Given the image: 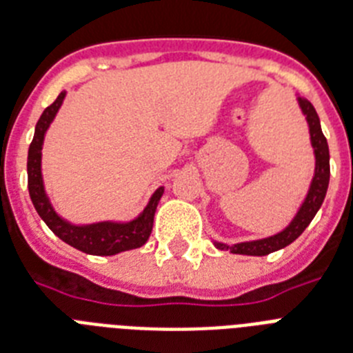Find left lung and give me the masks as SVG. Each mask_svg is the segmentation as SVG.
I'll list each match as a JSON object with an SVG mask.
<instances>
[{
	"mask_svg": "<svg viewBox=\"0 0 353 353\" xmlns=\"http://www.w3.org/2000/svg\"><path fill=\"white\" fill-rule=\"evenodd\" d=\"M299 106H301L303 113L307 115L308 126H310V141L314 145V153H316V174H314L312 185L308 191L305 202H303L301 209L292 220V223L285 229V231L278 232V234L265 238V240L256 241H245V243H236V245H225V243H214L218 249L231 250L232 254H247V256H267L274 250L283 249V247L290 245L298 236L308 227V223L312 222L316 212L321 208L325 194H327L328 182H330V153H328L327 139L323 135L321 124H319V117H317L316 110L307 99L299 97Z\"/></svg>",
	"mask_w": 353,
	"mask_h": 353,
	"instance_id": "8db88e82",
	"label": "left lung"
}]
</instances>
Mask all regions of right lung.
I'll return each mask as SVG.
<instances>
[{"mask_svg":"<svg viewBox=\"0 0 353 353\" xmlns=\"http://www.w3.org/2000/svg\"><path fill=\"white\" fill-rule=\"evenodd\" d=\"M63 99H65V92H61L59 97L43 112L36 124V133H34V139L30 142V148H28V160H26L28 193H30V200L37 214L43 218V222L50 227V231L57 238H61L65 243L75 247V249L83 250L86 254L113 256L117 252H122V250L142 247L148 241L151 229H153L157 203L164 193L162 188L157 189L141 216L130 223L101 222L92 223V225H72V223L57 216L52 209L45 194V189H43V179H41V148H43L46 128L50 126V122L54 121Z\"/></svg>","mask_w":353,"mask_h":353,"instance_id":"obj_1","label":"right lung"}]
</instances>
